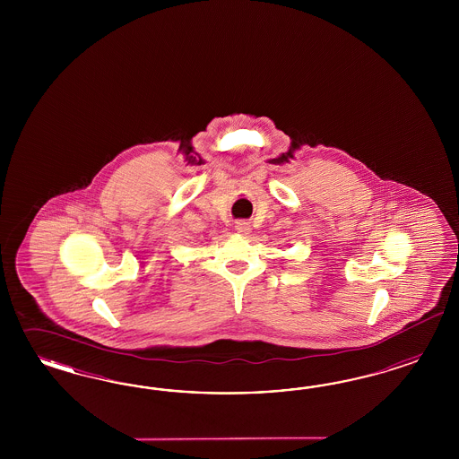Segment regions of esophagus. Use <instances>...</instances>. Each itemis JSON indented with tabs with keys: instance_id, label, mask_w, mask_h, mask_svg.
<instances>
[{
	"instance_id": "esophagus-1",
	"label": "esophagus",
	"mask_w": 459,
	"mask_h": 459,
	"mask_svg": "<svg viewBox=\"0 0 459 459\" xmlns=\"http://www.w3.org/2000/svg\"><path fill=\"white\" fill-rule=\"evenodd\" d=\"M236 230L238 234H249L250 223L246 222V221H240V222L236 223Z\"/></svg>"
}]
</instances>
